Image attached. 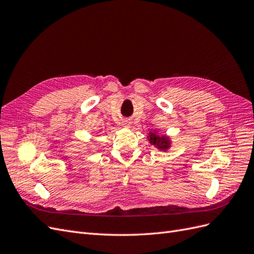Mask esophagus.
<instances>
[{
  "label": "esophagus",
  "instance_id": "esophagus-1",
  "mask_svg": "<svg viewBox=\"0 0 254 254\" xmlns=\"http://www.w3.org/2000/svg\"><path fill=\"white\" fill-rule=\"evenodd\" d=\"M130 124H131V123H130L129 121H124V122H123V126L126 127V128H129Z\"/></svg>",
  "mask_w": 254,
  "mask_h": 254
}]
</instances>
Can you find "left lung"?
<instances>
[{"mask_svg":"<svg viewBox=\"0 0 254 254\" xmlns=\"http://www.w3.org/2000/svg\"><path fill=\"white\" fill-rule=\"evenodd\" d=\"M148 140H149L150 144H152L153 146H156V147L160 150H167L168 148L171 147L170 139H168V137L165 136V135L160 136V135L156 134L155 132H150Z\"/></svg>","mask_w":254,"mask_h":254,"instance_id":"1","label":"left lung"}]
</instances>
